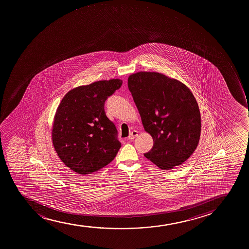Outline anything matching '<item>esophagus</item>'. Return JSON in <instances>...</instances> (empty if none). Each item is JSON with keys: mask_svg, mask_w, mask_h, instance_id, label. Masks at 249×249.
Listing matches in <instances>:
<instances>
[{"mask_svg": "<svg viewBox=\"0 0 249 249\" xmlns=\"http://www.w3.org/2000/svg\"><path fill=\"white\" fill-rule=\"evenodd\" d=\"M138 136V131H132L130 132V134H129L128 139L129 140H133L135 137H137Z\"/></svg>", "mask_w": 249, "mask_h": 249, "instance_id": "esophagus-1", "label": "esophagus"}]
</instances>
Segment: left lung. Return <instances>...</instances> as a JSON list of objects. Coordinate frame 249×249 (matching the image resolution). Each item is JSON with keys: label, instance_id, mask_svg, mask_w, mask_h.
Masks as SVG:
<instances>
[{"label": "left lung", "instance_id": "1", "mask_svg": "<svg viewBox=\"0 0 249 249\" xmlns=\"http://www.w3.org/2000/svg\"><path fill=\"white\" fill-rule=\"evenodd\" d=\"M128 88L153 147L144 154L161 170L186 161L201 132L198 104L185 84L158 72L140 71L128 77Z\"/></svg>", "mask_w": 249, "mask_h": 249}]
</instances>
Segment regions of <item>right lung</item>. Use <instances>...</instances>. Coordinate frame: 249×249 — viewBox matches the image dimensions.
Wrapping results in <instances>:
<instances>
[{"label":"right lung","instance_id":"right-lung-1","mask_svg":"<svg viewBox=\"0 0 249 249\" xmlns=\"http://www.w3.org/2000/svg\"><path fill=\"white\" fill-rule=\"evenodd\" d=\"M123 84L119 78L76 87L56 109L52 142L62 161L79 175L98 171L114 159L121 143L104 103Z\"/></svg>","mask_w":249,"mask_h":249}]
</instances>
